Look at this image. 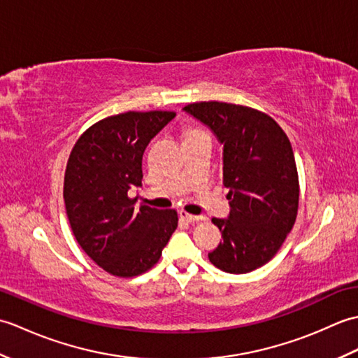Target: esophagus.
Listing matches in <instances>:
<instances>
[{
  "label": "esophagus",
  "instance_id": "34e87169",
  "mask_svg": "<svg viewBox=\"0 0 358 358\" xmlns=\"http://www.w3.org/2000/svg\"><path fill=\"white\" fill-rule=\"evenodd\" d=\"M180 218L185 220V222H189V223H195V222H199V220H200V217L189 214V212H186V210H180Z\"/></svg>",
  "mask_w": 358,
  "mask_h": 358
}]
</instances>
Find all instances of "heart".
<instances>
[{
	"instance_id": "obj_1",
	"label": "heart",
	"mask_w": 358,
	"mask_h": 358,
	"mask_svg": "<svg viewBox=\"0 0 358 358\" xmlns=\"http://www.w3.org/2000/svg\"><path fill=\"white\" fill-rule=\"evenodd\" d=\"M191 132H200V131H191ZM191 132H187V134H191Z\"/></svg>"
}]
</instances>
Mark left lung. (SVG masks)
I'll return each instance as SVG.
<instances>
[{
	"label": "left lung",
	"instance_id": "8db88e82",
	"mask_svg": "<svg viewBox=\"0 0 358 358\" xmlns=\"http://www.w3.org/2000/svg\"><path fill=\"white\" fill-rule=\"evenodd\" d=\"M210 127L223 144V183L229 187L227 220L212 218L223 241L209 254L215 268L246 273L278 252L299 212V172L283 129L248 106L200 101L183 108Z\"/></svg>",
	"mask_w": 358,
	"mask_h": 358
}]
</instances>
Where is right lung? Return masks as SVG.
<instances>
[{"label": "right lung", "instance_id": "add662e5", "mask_svg": "<svg viewBox=\"0 0 358 358\" xmlns=\"http://www.w3.org/2000/svg\"><path fill=\"white\" fill-rule=\"evenodd\" d=\"M175 117L169 110L103 118L81 134L67 159L64 204L81 249L117 277H136L158 263L178 226L177 210L134 208L129 189L141 186L143 154Z\"/></svg>", "mask_w": 358, "mask_h": 358}]
</instances>
